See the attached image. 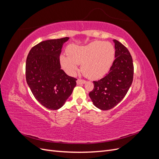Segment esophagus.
<instances>
[{
  "label": "esophagus",
  "mask_w": 159,
  "mask_h": 159,
  "mask_svg": "<svg viewBox=\"0 0 159 159\" xmlns=\"http://www.w3.org/2000/svg\"><path fill=\"white\" fill-rule=\"evenodd\" d=\"M86 83V81L83 80H80L78 79L77 80V84L78 85H81V84H84Z\"/></svg>",
  "instance_id": "esophagus-1"
}]
</instances>
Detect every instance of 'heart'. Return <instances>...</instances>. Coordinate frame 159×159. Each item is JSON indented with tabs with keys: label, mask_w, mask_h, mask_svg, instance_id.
Returning a JSON list of instances; mask_svg holds the SVG:
<instances>
[{
	"label": "heart",
	"mask_w": 159,
	"mask_h": 159,
	"mask_svg": "<svg viewBox=\"0 0 159 159\" xmlns=\"http://www.w3.org/2000/svg\"><path fill=\"white\" fill-rule=\"evenodd\" d=\"M68 55L60 56V63L67 73L74 75L81 64V71L92 80L106 75L113 64L115 48L109 42L93 41L85 46H70Z\"/></svg>",
	"instance_id": "b5f03b06"
}]
</instances>
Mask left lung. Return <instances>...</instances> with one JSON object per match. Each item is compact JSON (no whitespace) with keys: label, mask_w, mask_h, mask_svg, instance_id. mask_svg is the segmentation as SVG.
<instances>
[{"label":"left lung","mask_w":159,"mask_h":159,"mask_svg":"<svg viewBox=\"0 0 159 159\" xmlns=\"http://www.w3.org/2000/svg\"><path fill=\"white\" fill-rule=\"evenodd\" d=\"M115 60L109 74L94 81V88L89 93L93 104L101 110L113 108L121 102L131 87L134 67L131 54L121 42L113 40Z\"/></svg>","instance_id":"1"}]
</instances>
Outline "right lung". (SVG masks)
<instances>
[{
  "instance_id": "1",
  "label": "right lung",
  "mask_w": 159,
  "mask_h": 159,
  "mask_svg": "<svg viewBox=\"0 0 159 159\" xmlns=\"http://www.w3.org/2000/svg\"><path fill=\"white\" fill-rule=\"evenodd\" d=\"M68 37L43 41L28 54L26 79L32 94L42 105L51 110L61 108L71 95L77 79L61 69L60 56Z\"/></svg>"
}]
</instances>
